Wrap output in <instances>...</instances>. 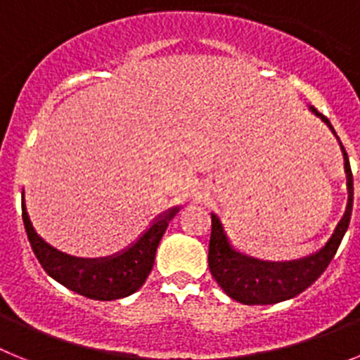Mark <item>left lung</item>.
Returning <instances> with one entry per match:
<instances>
[{
	"mask_svg": "<svg viewBox=\"0 0 360 360\" xmlns=\"http://www.w3.org/2000/svg\"><path fill=\"white\" fill-rule=\"evenodd\" d=\"M311 111L321 117L323 122L328 124V128L333 131V126L323 113H319L316 108H311ZM341 149L342 157H345L346 178H348V205H346L345 216L337 224L335 232L319 252L297 259V262L279 263V265L278 263L276 265L259 263L232 250L219 219L211 214L212 229L211 240H209V269H211L212 278L216 279L219 287L224 288L229 297L243 304L281 303V301H287V299L295 297L297 294L307 290L326 270L341 245L345 232L348 231L352 207H354V176H352L348 153L342 144Z\"/></svg>",
	"mask_w": 360,
	"mask_h": 360,
	"instance_id": "1",
	"label": "left lung"
}]
</instances>
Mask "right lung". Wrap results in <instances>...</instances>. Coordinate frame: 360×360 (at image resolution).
I'll list each match as a JSON object with an SVG mask.
<instances>
[{
    "mask_svg": "<svg viewBox=\"0 0 360 360\" xmlns=\"http://www.w3.org/2000/svg\"><path fill=\"white\" fill-rule=\"evenodd\" d=\"M176 211L178 209H171L169 212L160 216L142 234L141 240L124 252L113 257H106V259H94V262L75 259V257H70L56 250L49 243H44L32 227L25 203L23 224L27 229L32 250L50 278L88 299L113 301V299L131 295L144 285L146 278L153 269V263H155L158 243L169 225V219Z\"/></svg>",
    "mask_w": 360,
    "mask_h": 360,
    "instance_id": "right-lung-1",
    "label": "right lung"
}]
</instances>
